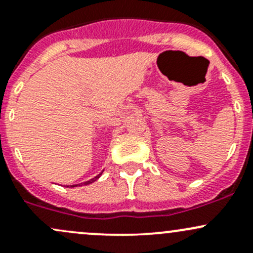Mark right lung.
I'll use <instances>...</instances> for the list:
<instances>
[{"instance_id": "add662e5", "label": "right lung", "mask_w": 253, "mask_h": 253, "mask_svg": "<svg viewBox=\"0 0 253 253\" xmlns=\"http://www.w3.org/2000/svg\"><path fill=\"white\" fill-rule=\"evenodd\" d=\"M102 175V171L101 172L99 173V175L97 176H95L94 178H91V180H89V181H85V182H83V183H78V184H72V186H67V187H70V188H73V187H78V186H86V184H90V183H93V182H95L96 180H99L100 178V176Z\"/></svg>"}]
</instances>
